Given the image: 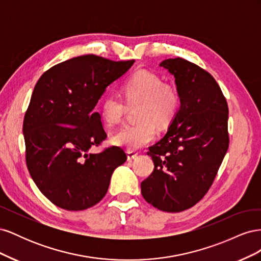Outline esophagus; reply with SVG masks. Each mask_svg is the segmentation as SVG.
Here are the masks:
<instances>
[{"label": "esophagus", "mask_w": 261, "mask_h": 261, "mask_svg": "<svg viewBox=\"0 0 261 261\" xmlns=\"http://www.w3.org/2000/svg\"><path fill=\"white\" fill-rule=\"evenodd\" d=\"M137 155H138V152L134 151V150H128V151H127V159L129 161H132L133 159H135Z\"/></svg>", "instance_id": "34e87169"}]
</instances>
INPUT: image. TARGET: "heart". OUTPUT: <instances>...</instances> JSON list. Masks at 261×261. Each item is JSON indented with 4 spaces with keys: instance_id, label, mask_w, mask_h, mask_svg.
<instances>
[{
    "instance_id": "obj_1",
    "label": "heart",
    "mask_w": 261,
    "mask_h": 261,
    "mask_svg": "<svg viewBox=\"0 0 261 261\" xmlns=\"http://www.w3.org/2000/svg\"><path fill=\"white\" fill-rule=\"evenodd\" d=\"M123 100L107 97L100 107L101 118L108 126L120 124L128 109H136L139 123L124 126L112 137L115 146L136 150L152 141L155 125L167 127L179 109V94L174 86L163 83L162 78L149 70L134 74L122 88Z\"/></svg>"
}]
</instances>
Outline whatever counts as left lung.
Instances as JSON below:
<instances>
[{
	"label": "left lung",
	"mask_w": 261,
	"mask_h": 261,
	"mask_svg": "<svg viewBox=\"0 0 261 261\" xmlns=\"http://www.w3.org/2000/svg\"><path fill=\"white\" fill-rule=\"evenodd\" d=\"M174 75L180 108L165 136L149 147L154 169L141 195L154 208L179 212L206 195L227 151L228 108L207 70L185 59L161 62Z\"/></svg>",
	"instance_id": "1"
}]
</instances>
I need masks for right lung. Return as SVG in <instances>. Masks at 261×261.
I'll return each mask as SVG.
<instances>
[{"label": "right lung", "instance_id": "right-lung-1", "mask_svg": "<svg viewBox=\"0 0 261 261\" xmlns=\"http://www.w3.org/2000/svg\"><path fill=\"white\" fill-rule=\"evenodd\" d=\"M134 62L81 55L52 66L37 82L22 124L26 164L37 187L55 206L80 211L97 204L113 171L127 159L116 146L100 153L90 149L107 138L93 109Z\"/></svg>", "mask_w": 261, "mask_h": 261}]
</instances>
